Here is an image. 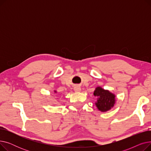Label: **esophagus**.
I'll return each instance as SVG.
<instances>
[{
  "instance_id": "1",
  "label": "esophagus",
  "mask_w": 151,
  "mask_h": 151,
  "mask_svg": "<svg viewBox=\"0 0 151 151\" xmlns=\"http://www.w3.org/2000/svg\"><path fill=\"white\" fill-rule=\"evenodd\" d=\"M74 90H75V92H80L81 91V88H80V87L76 86L75 88H74Z\"/></svg>"
}]
</instances>
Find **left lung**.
<instances>
[{
    "instance_id": "obj_1",
    "label": "left lung",
    "mask_w": 151,
    "mask_h": 151,
    "mask_svg": "<svg viewBox=\"0 0 151 151\" xmlns=\"http://www.w3.org/2000/svg\"><path fill=\"white\" fill-rule=\"evenodd\" d=\"M93 96L98 98L96 105L98 109L101 111H106L110 109L115 104V96L109 92L98 87L93 92Z\"/></svg>"
}]
</instances>
